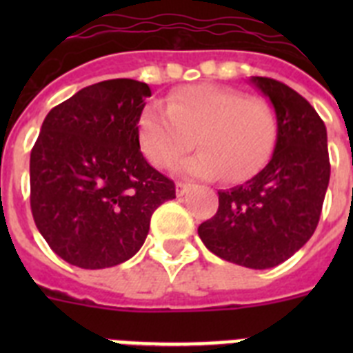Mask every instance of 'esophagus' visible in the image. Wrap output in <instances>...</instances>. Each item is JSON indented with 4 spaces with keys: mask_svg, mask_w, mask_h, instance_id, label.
<instances>
[{
    "mask_svg": "<svg viewBox=\"0 0 353 353\" xmlns=\"http://www.w3.org/2000/svg\"><path fill=\"white\" fill-rule=\"evenodd\" d=\"M176 196H183L189 192V189H191V185L189 183H183V182H176Z\"/></svg>",
    "mask_w": 353,
    "mask_h": 353,
    "instance_id": "obj_1",
    "label": "esophagus"
}]
</instances>
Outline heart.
Instances as JSON below:
<instances>
[{
  "label": "heart",
  "instance_id": "heart-1",
  "mask_svg": "<svg viewBox=\"0 0 353 353\" xmlns=\"http://www.w3.org/2000/svg\"><path fill=\"white\" fill-rule=\"evenodd\" d=\"M143 154L154 166L168 168L191 148L179 174L230 182L251 179L272 155L277 117L269 102L210 84L185 86L171 93L166 105L150 102L138 120Z\"/></svg>",
  "mask_w": 353,
  "mask_h": 353
}]
</instances>
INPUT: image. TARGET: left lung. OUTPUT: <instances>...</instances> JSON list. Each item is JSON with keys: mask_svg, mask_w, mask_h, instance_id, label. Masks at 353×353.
<instances>
[{"mask_svg": "<svg viewBox=\"0 0 353 353\" xmlns=\"http://www.w3.org/2000/svg\"><path fill=\"white\" fill-rule=\"evenodd\" d=\"M272 104L277 141L269 164L242 185L219 191V208L199 224L208 251L248 269H270L311 239L330 179L327 129L313 105L286 84L251 77Z\"/></svg>", "mask_w": 353, "mask_h": 353, "instance_id": "1", "label": "left lung"}]
</instances>
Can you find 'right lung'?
<instances>
[{
    "mask_svg": "<svg viewBox=\"0 0 353 353\" xmlns=\"http://www.w3.org/2000/svg\"><path fill=\"white\" fill-rule=\"evenodd\" d=\"M152 90L109 79L49 111L31 150V214L49 248L81 269H105L145 244L174 183L139 150L138 120Z\"/></svg>",
    "mask_w": 353,
    "mask_h": 353,
    "instance_id": "add662e5",
    "label": "right lung"
}]
</instances>
